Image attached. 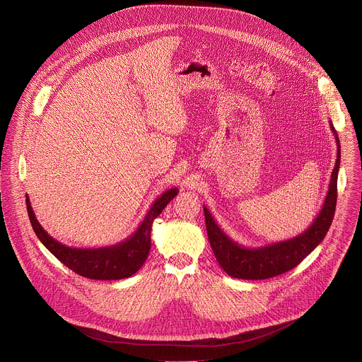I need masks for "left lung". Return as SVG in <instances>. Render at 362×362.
Returning a JSON list of instances; mask_svg holds the SVG:
<instances>
[{
    "mask_svg": "<svg viewBox=\"0 0 362 362\" xmlns=\"http://www.w3.org/2000/svg\"><path fill=\"white\" fill-rule=\"evenodd\" d=\"M331 131L337 142V160L331 173L329 187L321 211L313 224L301 234L284 240V242L267 245L264 247H243L233 240L217 226L211 213L204 209L206 230L220 267L234 279L243 280H264L280 276L297 267L324 240L335 213L337 204V179L341 160V148L338 135L329 122Z\"/></svg>",
    "mask_w": 362,
    "mask_h": 362,
    "instance_id": "1",
    "label": "left lung"
}]
</instances>
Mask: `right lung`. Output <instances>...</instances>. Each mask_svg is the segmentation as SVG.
Wrapping results in <instances>:
<instances>
[{
    "label": "right lung",
    "instance_id": "obj_1",
    "mask_svg": "<svg viewBox=\"0 0 362 362\" xmlns=\"http://www.w3.org/2000/svg\"><path fill=\"white\" fill-rule=\"evenodd\" d=\"M177 193L179 190L175 187L159 196L151 206L138 230L127 240H124V242L98 249H75L57 242L37 220L28 196L25 200L31 226L37 237L61 263L86 279L120 280L134 276L146 262L151 250V231L153 220L162 213V210Z\"/></svg>",
    "mask_w": 362,
    "mask_h": 362
}]
</instances>
